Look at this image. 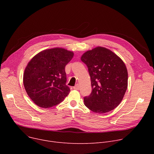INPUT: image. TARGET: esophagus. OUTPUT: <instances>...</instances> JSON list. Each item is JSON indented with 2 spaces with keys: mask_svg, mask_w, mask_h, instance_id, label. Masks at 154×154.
Returning <instances> with one entry per match:
<instances>
[{
  "mask_svg": "<svg viewBox=\"0 0 154 154\" xmlns=\"http://www.w3.org/2000/svg\"><path fill=\"white\" fill-rule=\"evenodd\" d=\"M79 88H80V86H79V84H77L75 86H74V90H79Z\"/></svg>",
  "mask_w": 154,
  "mask_h": 154,
  "instance_id": "1",
  "label": "esophagus"
}]
</instances>
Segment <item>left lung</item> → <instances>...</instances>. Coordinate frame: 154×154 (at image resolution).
Listing matches in <instances>:
<instances>
[{"instance_id": "left-lung-1", "label": "left lung", "mask_w": 154, "mask_h": 154, "mask_svg": "<svg viewBox=\"0 0 154 154\" xmlns=\"http://www.w3.org/2000/svg\"><path fill=\"white\" fill-rule=\"evenodd\" d=\"M81 60L87 66L92 92L84 103L97 113L110 112L122 101L128 85V72L123 61L114 52L97 47L84 53Z\"/></svg>"}]
</instances>
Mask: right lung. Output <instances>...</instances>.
I'll return each mask as SVG.
<instances>
[{
  "mask_svg": "<svg viewBox=\"0 0 154 154\" xmlns=\"http://www.w3.org/2000/svg\"><path fill=\"white\" fill-rule=\"evenodd\" d=\"M73 56V52L56 48L40 52L29 62L23 83L28 96L36 105L45 108L52 107L69 94L65 66Z\"/></svg>",
  "mask_w": 154,
  "mask_h": 154,
  "instance_id": "obj_1",
  "label": "right lung"
}]
</instances>
